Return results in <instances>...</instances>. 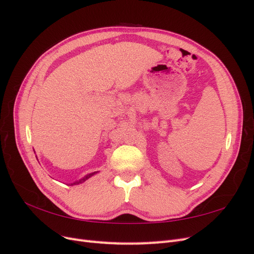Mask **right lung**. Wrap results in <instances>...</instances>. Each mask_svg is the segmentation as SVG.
Here are the masks:
<instances>
[{
	"mask_svg": "<svg viewBox=\"0 0 254 254\" xmlns=\"http://www.w3.org/2000/svg\"><path fill=\"white\" fill-rule=\"evenodd\" d=\"M96 173H97V172H94V173H91V174H88V175H86V176L83 177V178H81V179H79V180H77V181H75V182L71 183V186H75V184H80V183L84 182V181H86V180H88L89 178H91L92 176H94Z\"/></svg>",
	"mask_w": 254,
	"mask_h": 254,
	"instance_id": "1",
	"label": "right lung"
}]
</instances>
